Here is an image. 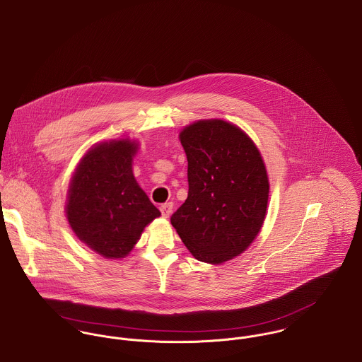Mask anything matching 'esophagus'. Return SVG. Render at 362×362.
Wrapping results in <instances>:
<instances>
[{
	"label": "esophagus",
	"instance_id": "34e87169",
	"mask_svg": "<svg viewBox=\"0 0 362 362\" xmlns=\"http://www.w3.org/2000/svg\"><path fill=\"white\" fill-rule=\"evenodd\" d=\"M172 210H173V204L172 203H165L160 206V214L162 217L168 218L172 214Z\"/></svg>",
	"mask_w": 362,
	"mask_h": 362
}]
</instances>
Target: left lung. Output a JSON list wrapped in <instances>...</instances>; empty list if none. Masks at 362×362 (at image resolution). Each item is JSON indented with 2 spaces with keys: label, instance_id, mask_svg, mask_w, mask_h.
<instances>
[{
  "label": "left lung",
  "instance_id": "obj_1",
  "mask_svg": "<svg viewBox=\"0 0 362 362\" xmlns=\"http://www.w3.org/2000/svg\"><path fill=\"white\" fill-rule=\"evenodd\" d=\"M179 139L189 194L170 222L197 260L221 264L245 252L262 229L267 170L255 143L228 122L199 120Z\"/></svg>",
  "mask_w": 362,
  "mask_h": 362
}]
</instances>
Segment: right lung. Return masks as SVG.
Returning a JSON list of instances; mask_svg holds the SVG:
<instances>
[{
  "label": "right lung",
  "instance_id": "1",
  "mask_svg": "<svg viewBox=\"0 0 362 362\" xmlns=\"http://www.w3.org/2000/svg\"><path fill=\"white\" fill-rule=\"evenodd\" d=\"M134 141L93 145L69 189L66 214L75 235L106 259L127 256L145 226L160 216L133 175Z\"/></svg>",
  "mask_w": 362,
  "mask_h": 362
}]
</instances>
